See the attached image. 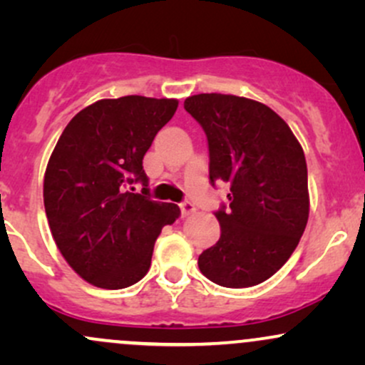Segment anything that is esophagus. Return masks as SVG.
Instances as JSON below:
<instances>
[{
    "label": "esophagus",
    "mask_w": 365,
    "mask_h": 365,
    "mask_svg": "<svg viewBox=\"0 0 365 365\" xmlns=\"http://www.w3.org/2000/svg\"><path fill=\"white\" fill-rule=\"evenodd\" d=\"M180 211H182V216L185 217L192 215V212H195V206L192 202H188V200H183V202H180Z\"/></svg>",
    "instance_id": "obj_1"
}]
</instances>
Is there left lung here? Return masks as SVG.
Here are the masks:
<instances>
[{
	"label": "left lung",
	"instance_id": "left-lung-1",
	"mask_svg": "<svg viewBox=\"0 0 365 365\" xmlns=\"http://www.w3.org/2000/svg\"><path fill=\"white\" fill-rule=\"evenodd\" d=\"M183 108L206 133L209 182L230 187V204L215 211L221 237L199 255L200 273L226 288L266 282L307 225L304 150L284 120L252 99L211 92Z\"/></svg>",
	"mask_w": 365,
	"mask_h": 365
}]
</instances>
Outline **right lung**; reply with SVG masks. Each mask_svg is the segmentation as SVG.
Wrapping results in <instances>:
<instances>
[{
    "label": "right lung",
    "mask_w": 365,
    "mask_h": 365,
    "mask_svg": "<svg viewBox=\"0 0 365 365\" xmlns=\"http://www.w3.org/2000/svg\"><path fill=\"white\" fill-rule=\"evenodd\" d=\"M177 108V99H101L58 139L44 175L46 216L63 257L91 284L120 290L144 278L163 226L180 216L177 204L150 199L142 168Z\"/></svg>",
    "instance_id": "add662e5"
}]
</instances>
